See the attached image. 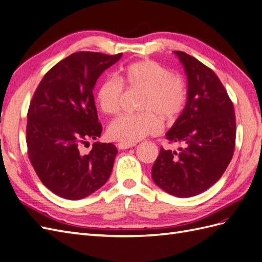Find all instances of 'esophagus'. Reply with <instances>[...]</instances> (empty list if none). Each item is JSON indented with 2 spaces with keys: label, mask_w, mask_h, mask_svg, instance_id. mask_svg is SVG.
<instances>
[{
  "label": "esophagus",
  "mask_w": 262,
  "mask_h": 262,
  "mask_svg": "<svg viewBox=\"0 0 262 262\" xmlns=\"http://www.w3.org/2000/svg\"><path fill=\"white\" fill-rule=\"evenodd\" d=\"M118 148L119 149H128L130 147H133L134 144H126V143H118Z\"/></svg>",
  "instance_id": "34e87169"
}]
</instances>
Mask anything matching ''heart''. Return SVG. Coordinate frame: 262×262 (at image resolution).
Instances as JSON below:
<instances>
[{
	"label": "heart",
	"instance_id": "heart-1",
	"mask_svg": "<svg viewBox=\"0 0 262 262\" xmlns=\"http://www.w3.org/2000/svg\"><path fill=\"white\" fill-rule=\"evenodd\" d=\"M122 81L130 87L143 90L140 108L144 113L122 115L108 125V137L117 142L134 144L161 130V120L171 122L177 119L186 105V87L180 78L152 60L130 63L121 71ZM123 86L109 76L102 81L95 100L106 115H116L120 109Z\"/></svg>",
	"mask_w": 262,
	"mask_h": 262
}]
</instances>
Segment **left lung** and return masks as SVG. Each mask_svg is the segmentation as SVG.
Returning <instances> with one entry per match:
<instances>
[{"label":"left lung","instance_id":"8db88e82","mask_svg":"<svg viewBox=\"0 0 262 262\" xmlns=\"http://www.w3.org/2000/svg\"><path fill=\"white\" fill-rule=\"evenodd\" d=\"M173 53L187 75V101L166 139L181 147L178 152L161 148L152 178L165 192L190 198L204 192L224 173L234 153L236 121L216 74L191 55Z\"/></svg>","mask_w":262,"mask_h":262}]
</instances>
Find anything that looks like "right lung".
<instances>
[{
  "mask_svg": "<svg viewBox=\"0 0 262 262\" xmlns=\"http://www.w3.org/2000/svg\"><path fill=\"white\" fill-rule=\"evenodd\" d=\"M122 53L75 52L57 63L38 85L27 115L31 165L50 191L80 200L97 191L112 173L118 149L95 142L89 154L81 145L101 134L93 91L105 70Z\"/></svg>",
  "mask_w": 262,
  "mask_h": 262,
  "instance_id": "obj_1",
  "label": "right lung"
}]
</instances>
